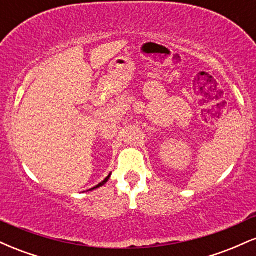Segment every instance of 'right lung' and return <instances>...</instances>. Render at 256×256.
I'll return each mask as SVG.
<instances>
[{"instance_id": "obj_1", "label": "right lung", "mask_w": 256, "mask_h": 256, "mask_svg": "<svg viewBox=\"0 0 256 256\" xmlns=\"http://www.w3.org/2000/svg\"><path fill=\"white\" fill-rule=\"evenodd\" d=\"M110 174H112V173H110V174H108V177H107V178H104V180H102V182H101V183H100V184H98V185H96V186L91 188V189H90V192H91V190H95V189H98V188H100V186H102V185H104L106 183H107V182H108V179H110Z\"/></svg>"}]
</instances>
